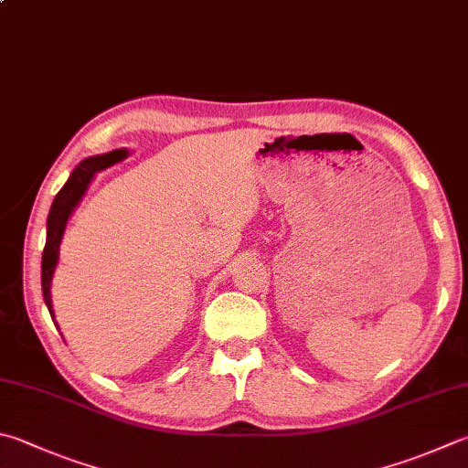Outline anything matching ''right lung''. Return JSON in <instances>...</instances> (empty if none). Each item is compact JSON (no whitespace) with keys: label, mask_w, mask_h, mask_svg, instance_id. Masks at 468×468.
Here are the masks:
<instances>
[{"label":"right lung","mask_w":468,"mask_h":468,"mask_svg":"<svg viewBox=\"0 0 468 468\" xmlns=\"http://www.w3.org/2000/svg\"><path fill=\"white\" fill-rule=\"evenodd\" d=\"M128 156V151L124 148H118V151L105 153V154H97L83 158L79 163L67 183L63 185V189L57 193L55 201H52L50 211H48V219H47V244H44V252H42V295H44V303H47L52 322H55V312H52V297H50V285H52V275H55V269L58 264V249H60V240H63L65 228L69 224V218L73 216L75 207L81 204L83 196L90 189L91 181L95 179V175L100 171L110 169L116 163H122Z\"/></svg>","instance_id":"right-lung-1"}]
</instances>
